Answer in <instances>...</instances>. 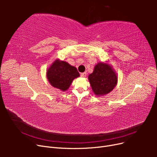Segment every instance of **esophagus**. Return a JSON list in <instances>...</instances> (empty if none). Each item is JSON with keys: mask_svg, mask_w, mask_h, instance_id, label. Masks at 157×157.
Instances as JSON below:
<instances>
[{"mask_svg": "<svg viewBox=\"0 0 157 157\" xmlns=\"http://www.w3.org/2000/svg\"><path fill=\"white\" fill-rule=\"evenodd\" d=\"M86 72H84V73H80V77H86Z\"/></svg>", "mask_w": 157, "mask_h": 157, "instance_id": "34e87169", "label": "esophagus"}]
</instances>
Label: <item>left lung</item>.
<instances>
[{"instance_id":"1","label":"left lung","mask_w":157,"mask_h":157,"mask_svg":"<svg viewBox=\"0 0 157 157\" xmlns=\"http://www.w3.org/2000/svg\"><path fill=\"white\" fill-rule=\"evenodd\" d=\"M88 79L93 92L97 96H103L111 92L117 83V77L111 67L99 63L94 67Z\"/></svg>"}]
</instances>
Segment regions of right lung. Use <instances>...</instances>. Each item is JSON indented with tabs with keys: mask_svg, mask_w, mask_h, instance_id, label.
Instances as JSON below:
<instances>
[{
	"mask_svg": "<svg viewBox=\"0 0 157 157\" xmlns=\"http://www.w3.org/2000/svg\"><path fill=\"white\" fill-rule=\"evenodd\" d=\"M47 78L52 86L67 90L73 79L79 77L77 68L63 61L56 60L47 71Z\"/></svg>",
	"mask_w": 157,
	"mask_h": 157,
	"instance_id": "obj_1",
	"label": "right lung"
}]
</instances>
